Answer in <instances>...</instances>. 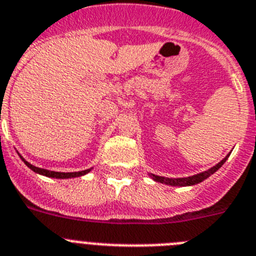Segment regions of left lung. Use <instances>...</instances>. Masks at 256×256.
Listing matches in <instances>:
<instances>
[{"mask_svg": "<svg viewBox=\"0 0 256 256\" xmlns=\"http://www.w3.org/2000/svg\"><path fill=\"white\" fill-rule=\"evenodd\" d=\"M230 154L226 156L223 160H222L218 165L212 166L208 170L204 171V172H200V174L192 175V176H186V178H165V176H158V175L154 174H150V178H152L154 182H158V183H164L168 184V186H194V184H198L201 182H204L205 179H208L210 175H212L215 171H218L219 168L223 166L224 162L228 160Z\"/></svg>", "mask_w": 256, "mask_h": 256, "instance_id": "obj_1", "label": "left lung"}]
</instances>
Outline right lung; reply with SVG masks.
I'll return each mask as SVG.
<instances>
[{
	"label": "right lung",
	"mask_w": 256,
	"mask_h": 256,
	"mask_svg": "<svg viewBox=\"0 0 256 256\" xmlns=\"http://www.w3.org/2000/svg\"><path fill=\"white\" fill-rule=\"evenodd\" d=\"M20 158L23 160L24 164H26V165L28 166V168H30V170L34 171V172H37V174L45 175V176H48V178H55V179H70V178L82 176V175L88 174V171L91 170V168H88V170L77 171V172H58V171H50V170H46V168H36V166H33L32 164H30V162H26V160H24L23 157H22V156H20Z\"/></svg>",
	"instance_id": "add662e5"
}]
</instances>
